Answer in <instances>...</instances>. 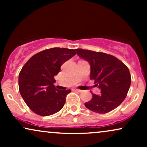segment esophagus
<instances>
[{"mask_svg":"<svg viewBox=\"0 0 147 147\" xmlns=\"http://www.w3.org/2000/svg\"><path fill=\"white\" fill-rule=\"evenodd\" d=\"M72 91H75V92H82V90H79V89H77V88H72Z\"/></svg>","mask_w":147,"mask_h":147,"instance_id":"34e87169","label":"esophagus"}]
</instances>
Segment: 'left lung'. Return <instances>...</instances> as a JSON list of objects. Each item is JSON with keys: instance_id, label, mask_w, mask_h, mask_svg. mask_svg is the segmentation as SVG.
Returning a JSON list of instances; mask_svg holds the SVG:
<instances>
[{"instance_id": "obj_1", "label": "left lung", "mask_w": 147, "mask_h": 147, "mask_svg": "<svg viewBox=\"0 0 147 147\" xmlns=\"http://www.w3.org/2000/svg\"><path fill=\"white\" fill-rule=\"evenodd\" d=\"M77 55L90 66V79L100 89L101 94L92 93V99L85 103L89 110L106 113L114 110L124 100L129 90L131 77L129 68L121 61L103 52L76 49Z\"/></svg>"}]
</instances>
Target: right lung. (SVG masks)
Segmentation results:
<instances>
[{
	"instance_id": "obj_1",
	"label": "right lung",
	"mask_w": 147,
	"mask_h": 147,
	"mask_svg": "<svg viewBox=\"0 0 147 147\" xmlns=\"http://www.w3.org/2000/svg\"><path fill=\"white\" fill-rule=\"evenodd\" d=\"M75 55L72 49H48L32 57L22 68L18 76L19 92L34 113L48 116L63 108L71 90L57 89L54 77L60 72L62 64Z\"/></svg>"
}]
</instances>
